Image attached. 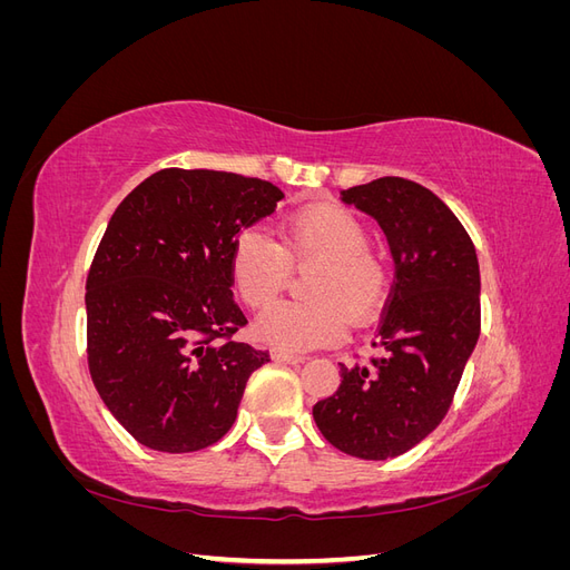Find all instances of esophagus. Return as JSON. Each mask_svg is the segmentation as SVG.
Segmentation results:
<instances>
[{
  "mask_svg": "<svg viewBox=\"0 0 570 570\" xmlns=\"http://www.w3.org/2000/svg\"><path fill=\"white\" fill-rule=\"evenodd\" d=\"M271 358L278 361V364H302V361H304V356L292 354V352H283V350H273Z\"/></svg>",
  "mask_w": 570,
  "mask_h": 570,
  "instance_id": "obj_1",
  "label": "esophagus"
}]
</instances>
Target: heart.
Wrapping results in <instances>:
<instances>
[{
	"label": "heart",
	"instance_id": "1",
	"mask_svg": "<svg viewBox=\"0 0 570 570\" xmlns=\"http://www.w3.org/2000/svg\"><path fill=\"white\" fill-rule=\"evenodd\" d=\"M368 247V230L350 209L308 206L281 226V245L262 230L245 228L230 254L237 295L252 308H266L288 277V264L318 261L309 282L314 303H284L256 321V335L275 350L306 352L340 342L350 316L368 323L390 295L387 266Z\"/></svg>",
	"mask_w": 570,
	"mask_h": 570
}]
</instances>
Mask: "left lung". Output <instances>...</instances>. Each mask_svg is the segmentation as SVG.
Segmentation results:
<instances>
[{
	"mask_svg": "<svg viewBox=\"0 0 570 570\" xmlns=\"http://www.w3.org/2000/svg\"><path fill=\"white\" fill-rule=\"evenodd\" d=\"M383 228L394 283L366 366L340 364L337 392L314 406L323 438L368 461L400 456L450 411L480 337V268L469 233L438 195L404 178L342 189Z\"/></svg>",
	"mask_w": 570,
	"mask_h": 570,
	"instance_id": "1",
	"label": "left lung"
}]
</instances>
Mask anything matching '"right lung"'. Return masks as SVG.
<instances>
[{
    "mask_svg": "<svg viewBox=\"0 0 570 570\" xmlns=\"http://www.w3.org/2000/svg\"><path fill=\"white\" fill-rule=\"evenodd\" d=\"M283 189L226 170L164 168L118 204L88 273V364L114 419L149 450L197 452L237 419L268 352L247 323L230 254Z\"/></svg>",
    "mask_w": 570,
    "mask_h": 570,
    "instance_id": "right-lung-1",
    "label": "right lung"
}]
</instances>
